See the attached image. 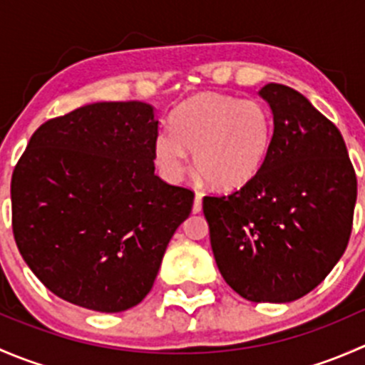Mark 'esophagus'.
Wrapping results in <instances>:
<instances>
[{"label": "esophagus", "mask_w": 365, "mask_h": 365, "mask_svg": "<svg viewBox=\"0 0 365 365\" xmlns=\"http://www.w3.org/2000/svg\"><path fill=\"white\" fill-rule=\"evenodd\" d=\"M201 208H203V197H201V194H196V197H194L192 212L194 213H200Z\"/></svg>", "instance_id": "1"}]
</instances>
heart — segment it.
Here are the masks:
<instances>
[{
    "label": "heart",
    "mask_w": 365,
    "mask_h": 365,
    "mask_svg": "<svg viewBox=\"0 0 365 365\" xmlns=\"http://www.w3.org/2000/svg\"><path fill=\"white\" fill-rule=\"evenodd\" d=\"M274 139L270 113L256 101L219 93L190 98L175 113L171 132H160L153 159L160 175L176 182L187 171V152L197 176L219 190L240 189L268 159Z\"/></svg>",
    "instance_id": "1"
}]
</instances>
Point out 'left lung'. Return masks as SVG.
I'll return each instance as SVG.
<instances>
[{
  "mask_svg": "<svg viewBox=\"0 0 365 365\" xmlns=\"http://www.w3.org/2000/svg\"><path fill=\"white\" fill-rule=\"evenodd\" d=\"M274 139L261 171L240 190L203 200L213 257L224 281L251 302L307 295L346 251L356 176L339 128L307 98L268 83Z\"/></svg>",
  "mask_w": 365,
  "mask_h": 365,
  "instance_id": "8db88e82",
  "label": "left lung"
}]
</instances>
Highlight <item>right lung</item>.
Here are the masks:
<instances>
[{
	"mask_svg": "<svg viewBox=\"0 0 365 365\" xmlns=\"http://www.w3.org/2000/svg\"><path fill=\"white\" fill-rule=\"evenodd\" d=\"M159 120L145 102H95L36 128L12 175L21 256L49 292L121 312L152 289L192 190L155 175Z\"/></svg>",
	"mask_w": 365,
	"mask_h": 365,
	"instance_id": "right-lung-1",
	"label": "right lung"
}]
</instances>
